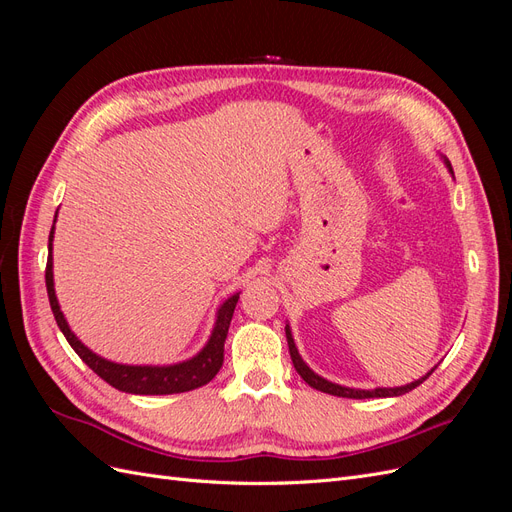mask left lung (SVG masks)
Returning <instances> with one entry per match:
<instances>
[{
	"instance_id": "obj_1",
	"label": "left lung",
	"mask_w": 512,
	"mask_h": 512,
	"mask_svg": "<svg viewBox=\"0 0 512 512\" xmlns=\"http://www.w3.org/2000/svg\"><path fill=\"white\" fill-rule=\"evenodd\" d=\"M442 160H444V164H446V168H448V173L453 175V166H451V162H448L446 158H442ZM453 179H455V175H453ZM286 339H288V350H290L292 365H294V369L299 371V376H301L309 386H312V389L322 391V393H329V395H337V397H348V399L399 397V395H406V393H410L412 389H416L418 384H423V382L433 374V369H436V367H431L423 378H418V380H414V382H410V384H404V386H393V389H391V386H389V389H386V386H378V389H369V391H365V389H350V386L335 384V382H331V380H327V378L318 376L314 369H309V365L301 359V354H299V350H297V344H294V337H292V331H290V324H286Z\"/></svg>"
}]
</instances>
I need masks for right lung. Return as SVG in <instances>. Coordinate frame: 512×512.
Here are the masks:
<instances>
[{"label": "right lung", "instance_id": "obj_1", "mask_svg": "<svg viewBox=\"0 0 512 512\" xmlns=\"http://www.w3.org/2000/svg\"><path fill=\"white\" fill-rule=\"evenodd\" d=\"M55 222H57V211H55ZM55 222L49 235V260H46V292H49V303L53 309V316L57 320V327L68 339L72 350L81 356V359L96 371V374L115 386L117 391L132 393V395H173V393H185L194 391L198 386L211 382L218 374L222 363H224V342L228 335V327L232 314H235V307L239 301V292L228 297L215 314L213 331L198 354L192 359L173 363V365H123L113 363L108 359H102L100 354L89 350L79 337H76L70 329V324L61 312L57 294H55V282H53V237H55Z\"/></svg>", "mask_w": 512, "mask_h": 512}]
</instances>
